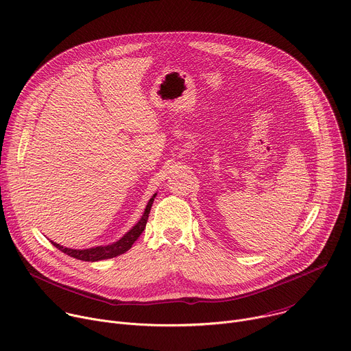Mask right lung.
Segmentation results:
<instances>
[{
    "label": "right lung",
    "instance_id": "obj_1",
    "mask_svg": "<svg viewBox=\"0 0 351 351\" xmlns=\"http://www.w3.org/2000/svg\"><path fill=\"white\" fill-rule=\"evenodd\" d=\"M157 194H154L144 210L143 217L140 218V221L133 226L132 230H129L121 240L115 241L114 244L106 245V247H93V248H86V250H73V248H66L64 245H60L58 243L51 241L58 250H61L62 253L76 258V260H82V261H99V260H108V258H114L117 256H121L123 253H126L128 250L132 247V244L138 239V236L143 233L147 219H148V214L149 210H152V206L154 203V198Z\"/></svg>",
    "mask_w": 351,
    "mask_h": 351
}]
</instances>
